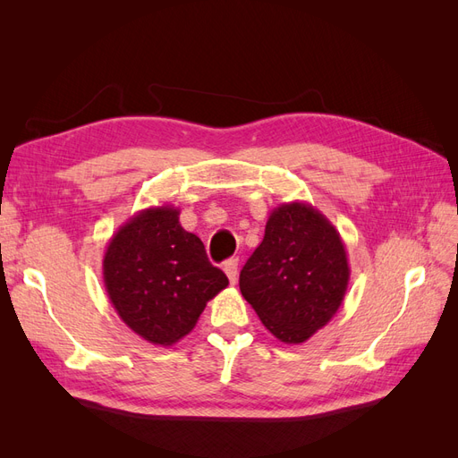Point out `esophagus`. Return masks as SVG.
I'll return each instance as SVG.
<instances>
[{
	"instance_id": "esophagus-1",
	"label": "esophagus",
	"mask_w": 458,
	"mask_h": 458,
	"mask_svg": "<svg viewBox=\"0 0 458 458\" xmlns=\"http://www.w3.org/2000/svg\"><path fill=\"white\" fill-rule=\"evenodd\" d=\"M224 271L227 275V279L231 284L237 283V276H239V259L237 258H231L224 263Z\"/></svg>"
}]
</instances>
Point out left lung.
<instances>
[{
    "label": "left lung",
    "instance_id": "obj_1",
    "mask_svg": "<svg viewBox=\"0 0 458 458\" xmlns=\"http://www.w3.org/2000/svg\"><path fill=\"white\" fill-rule=\"evenodd\" d=\"M241 293L275 338L303 344L328 325L350 284L344 241L308 202L269 214L263 241L241 271Z\"/></svg>",
    "mask_w": 458,
    "mask_h": 458
}]
</instances>
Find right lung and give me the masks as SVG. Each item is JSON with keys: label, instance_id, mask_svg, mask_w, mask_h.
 I'll list each match as a JSON object with an SVG mask.
<instances>
[{"label": "right lung", "instance_id": "1", "mask_svg": "<svg viewBox=\"0 0 458 458\" xmlns=\"http://www.w3.org/2000/svg\"><path fill=\"white\" fill-rule=\"evenodd\" d=\"M103 281L110 303L137 336L172 345L195 328L206 303L227 288L202 241L179 224V208L133 214L108 241Z\"/></svg>", "mask_w": 458, "mask_h": 458}]
</instances>
